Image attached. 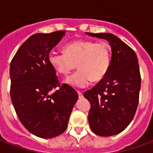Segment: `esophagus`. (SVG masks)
<instances>
[{
  "mask_svg": "<svg viewBox=\"0 0 153 153\" xmlns=\"http://www.w3.org/2000/svg\"><path fill=\"white\" fill-rule=\"evenodd\" d=\"M78 95H79V98H83V93H81V92H78Z\"/></svg>",
  "mask_w": 153,
  "mask_h": 153,
  "instance_id": "1",
  "label": "esophagus"
}]
</instances>
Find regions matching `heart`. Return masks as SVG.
Returning a JSON list of instances; mask_svg holds the SVG:
<instances>
[{
    "label": "heart",
    "instance_id": "1",
    "mask_svg": "<svg viewBox=\"0 0 153 153\" xmlns=\"http://www.w3.org/2000/svg\"><path fill=\"white\" fill-rule=\"evenodd\" d=\"M111 51L106 42L78 40L66 44L64 53L51 51L48 62L60 75L66 76L76 66L79 70L69 77L66 83L75 88H84L91 80L98 82L106 76L111 65Z\"/></svg>",
    "mask_w": 153,
    "mask_h": 153
}]
</instances>
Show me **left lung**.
Segmentation results:
<instances>
[{
	"label": "left lung",
	"mask_w": 153,
	"mask_h": 153,
	"mask_svg": "<svg viewBox=\"0 0 153 153\" xmlns=\"http://www.w3.org/2000/svg\"><path fill=\"white\" fill-rule=\"evenodd\" d=\"M86 34L105 39L111 47L106 76L83 94L91 104L90 128L102 137L118 134L130 124L138 107L141 87L138 58L132 48L112 33Z\"/></svg>",
	"instance_id": "1"
}]
</instances>
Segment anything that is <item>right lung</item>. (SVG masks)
Returning <instances> with one entry per match:
<instances>
[{"label":"right lung","instance_id":"right-lung-1","mask_svg":"<svg viewBox=\"0 0 153 153\" xmlns=\"http://www.w3.org/2000/svg\"><path fill=\"white\" fill-rule=\"evenodd\" d=\"M65 33L32 35L19 48L10 67V97L16 114L28 131L42 138H55L65 131L79 97L72 87L59 84L48 62V54Z\"/></svg>","mask_w":153,"mask_h":153}]
</instances>
